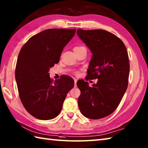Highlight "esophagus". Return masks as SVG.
Returning a JSON list of instances; mask_svg holds the SVG:
<instances>
[{"mask_svg": "<svg viewBox=\"0 0 148 148\" xmlns=\"http://www.w3.org/2000/svg\"><path fill=\"white\" fill-rule=\"evenodd\" d=\"M76 83H77V79H74V87H77Z\"/></svg>", "mask_w": 148, "mask_h": 148, "instance_id": "obj_1", "label": "esophagus"}]
</instances>
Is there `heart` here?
I'll return each mask as SVG.
<instances>
[{"label": "heart", "mask_w": 148, "mask_h": 148, "mask_svg": "<svg viewBox=\"0 0 148 148\" xmlns=\"http://www.w3.org/2000/svg\"><path fill=\"white\" fill-rule=\"evenodd\" d=\"M83 48V47H76L74 48V50H78V49H79V48Z\"/></svg>", "instance_id": "obj_1"}]
</instances>
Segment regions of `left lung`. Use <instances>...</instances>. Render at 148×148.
Wrapping results in <instances>:
<instances>
[{"mask_svg":"<svg viewBox=\"0 0 148 148\" xmlns=\"http://www.w3.org/2000/svg\"><path fill=\"white\" fill-rule=\"evenodd\" d=\"M77 34L92 53L85 79H98L91 87L84 80L77 82L81 91L78 106L84 116L100 119L116 110L127 90L130 68L127 51L122 40L103 29L78 28Z\"/></svg>","mask_w":148,"mask_h":148,"instance_id":"obj_1","label":"left lung"}]
</instances>
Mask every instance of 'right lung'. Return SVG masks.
I'll list each match as a JSON object with an SVG mask.
<instances>
[{
  "instance_id": "right-lung-1",
  "label": "right lung",
  "mask_w": 148,
  "mask_h": 148,
  "mask_svg": "<svg viewBox=\"0 0 148 148\" xmlns=\"http://www.w3.org/2000/svg\"><path fill=\"white\" fill-rule=\"evenodd\" d=\"M76 29H48L32 36L21 48L15 68L18 95L24 107L39 120H51L60 113L71 77L62 75L53 82L48 73L58 63L61 52Z\"/></svg>"
}]
</instances>
